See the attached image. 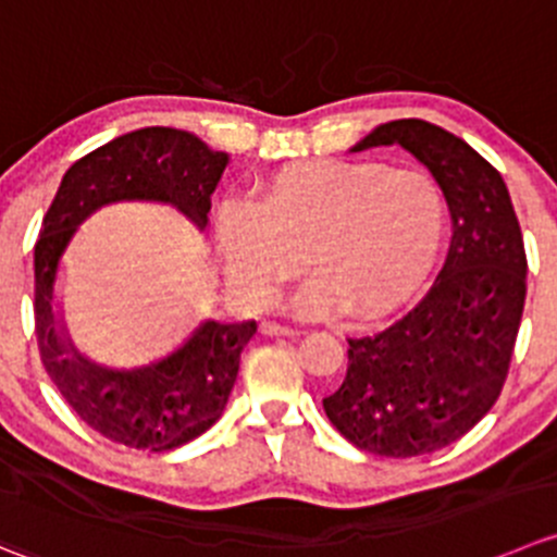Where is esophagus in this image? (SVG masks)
<instances>
[{"mask_svg": "<svg viewBox=\"0 0 557 557\" xmlns=\"http://www.w3.org/2000/svg\"><path fill=\"white\" fill-rule=\"evenodd\" d=\"M261 332L263 334H285V337H294V334H301V329L290 326V323H283V321H263Z\"/></svg>", "mask_w": 557, "mask_h": 557, "instance_id": "esophagus-1", "label": "esophagus"}]
</instances>
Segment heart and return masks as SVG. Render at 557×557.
Returning <instances> with one entry per match:
<instances>
[{
    "label": "heart",
    "instance_id": "obj_1",
    "mask_svg": "<svg viewBox=\"0 0 557 557\" xmlns=\"http://www.w3.org/2000/svg\"><path fill=\"white\" fill-rule=\"evenodd\" d=\"M446 203L419 169L312 163L272 176L256 207L228 201L218 242L242 294L267 301L299 272L315 277L294 296L301 312L348 307L361 318L397 305L428 272L441 245Z\"/></svg>",
    "mask_w": 557,
    "mask_h": 557
}]
</instances>
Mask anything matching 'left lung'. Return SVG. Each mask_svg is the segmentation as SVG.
Returning <instances> with one entry per match:
<instances>
[{
	"mask_svg": "<svg viewBox=\"0 0 557 557\" xmlns=\"http://www.w3.org/2000/svg\"><path fill=\"white\" fill-rule=\"evenodd\" d=\"M408 149L451 214L446 261L428 294L372 334L348 337V372L323 410L370 455L422 457L455 444L500 397L525 307L520 220L498 171L422 119L372 129L350 152Z\"/></svg>",
	"mask_w": 557,
	"mask_h": 557,
	"instance_id": "1",
	"label": "left lung"
}]
</instances>
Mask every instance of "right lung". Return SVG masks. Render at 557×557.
Wrapping results in <instances>:
<instances>
[{"label":"right lung","instance_id":"1","mask_svg":"<svg viewBox=\"0 0 557 557\" xmlns=\"http://www.w3.org/2000/svg\"><path fill=\"white\" fill-rule=\"evenodd\" d=\"M228 154L174 127L119 135L75 160L64 174L35 245V334L40 361L81 422L111 444L169 451L207 433L223 413L239 372V356L256 321H209L176 354L152 367L113 372L89 364L59 339L51 299L59 256L81 220L111 201H169L203 228Z\"/></svg>","mask_w":557,"mask_h":557}]
</instances>
